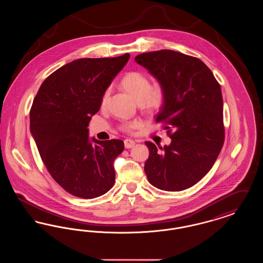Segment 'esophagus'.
<instances>
[{
  "label": "esophagus",
  "instance_id": "esophagus-1",
  "mask_svg": "<svg viewBox=\"0 0 263 263\" xmlns=\"http://www.w3.org/2000/svg\"><path fill=\"white\" fill-rule=\"evenodd\" d=\"M135 145V142L131 139H126L124 141V146H125L126 149H131L132 147H134Z\"/></svg>",
  "mask_w": 263,
  "mask_h": 263
}]
</instances>
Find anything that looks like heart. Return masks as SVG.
I'll list each match as a JSON object with an SVG mask.
<instances>
[{"instance_id":"obj_1","label":"heart","mask_w":263,"mask_h":263,"mask_svg":"<svg viewBox=\"0 0 263 263\" xmlns=\"http://www.w3.org/2000/svg\"><path fill=\"white\" fill-rule=\"evenodd\" d=\"M120 85L134 100L138 101L141 108L148 112H155L161 109L166 99L165 89L163 85L159 82L151 84L149 77L139 71L126 73L121 79ZM108 96L109 91L106 89L100 99L101 107L106 105ZM140 125V121L133 120L122 124L121 129L130 133Z\"/></svg>"}]
</instances>
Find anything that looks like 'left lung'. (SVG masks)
<instances>
[{
  "label": "left lung",
  "instance_id": "left-lung-1",
  "mask_svg": "<svg viewBox=\"0 0 263 263\" xmlns=\"http://www.w3.org/2000/svg\"><path fill=\"white\" fill-rule=\"evenodd\" d=\"M135 61L164 87L166 99L155 119L172 139L163 148L145 143L150 152L144 167L148 180L165 191L187 189L207 175L224 145L220 84L200 59L179 52L142 53Z\"/></svg>",
  "mask_w": 263,
  "mask_h": 263
}]
</instances>
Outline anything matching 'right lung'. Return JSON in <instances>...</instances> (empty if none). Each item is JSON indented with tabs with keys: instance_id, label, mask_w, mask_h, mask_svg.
I'll use <instances>...</instances> for the list:
<instances>
[{
	"instance_id": "right-lung-1",
	"label": "right lung",
	"mask_w": 263,
	"mask_h": 263,
	"mask_svg": "<svg viewBox=\"0 0 263 263\" xmlns=\"http://www.w3.org/2000/svg\"><path fill=\"white\" fill-rule=\"evenodd\" d=\"M130 58H82L53 72L41 84L30 108V132L52 178L76 197L105 194L115 181L113 162L122 140H88L91 116L113 78Z\"/></svg>"
}]
</instances>
